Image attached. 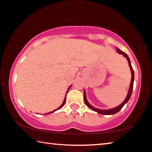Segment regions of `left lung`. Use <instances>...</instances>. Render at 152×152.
<instances>
[{"mask_svg": "<svg viewBox=\"0 0 152 152\" xmlns=\"http://www.w3.org/2000/svg\"><path fill=\"white\" fill-rule=\"evenodd\" d=\"M117 52L119 54H123V56H124V57H126L127 58V60H128V61L129 66H130V70H131V73H132V78H131L130 88H129V90H128V95H127L126 98L125 99H124V101L123 102H122L120 105L117 106V107L113 108H110V109H107V110L99 109V108H97L94 107V106L91 105L88 102V101H87V97H86L85 91H84V101H85V104L87 105L89 108H91V110H94V111H96V112L98 113H99V114H102V115H113V114H115V113H118L119 110H121L122 108H123V106L125 105L127 102H128V100L130 98L131 95H132V89H133V85H134V70H133V68H132V65H131L130 60V58H129V57L128 56V55H127V54L125 53H124L123 51H121V50H119L118 48H117Z\"/></svg>", "mask_w": 152, "mask_h": 152, "instance_id": "8db88e82", "label": "left lung"}]
</instances>
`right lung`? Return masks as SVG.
<instances>
[{"label":"right lung","instance_id":"1","mask_svg":"<svg viewBox=\"0 0 152 152\" xmlns=\"http://www.w3.org/2000/svg\"><path fill=\"white\" fill-rule=\"evenodd\" d=\"M70 87H71V86H70ZM70 87L68 88V89H67V92H66V95H67V92H68V91L69 90V89H70ZM65 99H66V96H65V99H64V100H63V102L62 103V104L59 107H58V108H56V109H55L54 110H53V111H52V112H49V113H48L47 114H50V113H54V111H56V110H58V109H60V108H61L63 106L65 105Z\"/></svg>","mask_w":152,"mask_h":152}]
</instances>
